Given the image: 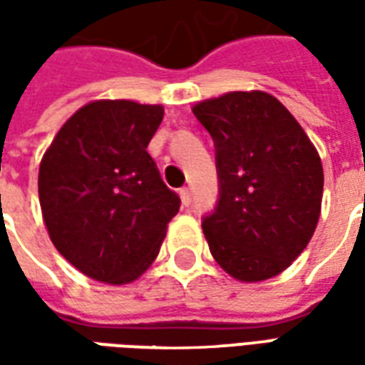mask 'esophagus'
I'll list each match as a JSON object with an SVG mask.
<instances>
[{
    "mask_svg": "<svg viewBox=\"0 0 365 365\" xmlns=\"http://www.w3.org/2000/svg\"><path fill=\"white\" fill-rule=\"evenodd\" d=\"M180 197H182V203L185 207L190 205L191 203V190L190 187H182V190H180Z\"/></svg>",
    "mask_w": 365,
    "mask_h": 365,
    "instance_id": "1",
    "label": "esophagus"
}]
</instances>
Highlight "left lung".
Listing matches in <instances>:
<instances>
[{
  "label": "left lung",
  "instance_id": "obj_1",
  "mask_svg": "<svg viewBox=\"0 0 365 365\" xmlns=\"http://www.w3.org/2000/svg\"><path fill=\"white\" fill-rule=\"evenodd\" d=\"M215 144L219 197L201 221L227 274L262 282L282 274L313 237L322 164L295 117L264 91H232L193 107Z\"/></svg>",
  "mask_w": 365,
  "mask_h": 365
}]
</instances>
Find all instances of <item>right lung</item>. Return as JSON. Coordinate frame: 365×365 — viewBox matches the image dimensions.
<instances>
[{
	"label": "right lung",
	"instance_id": "obj_1",
	"mask_svg": "<svg viewBox=\"0 0 365 365\" xmlns=\"http://www.w3.org/2000/svg\"><path fill=\"white\" fill-rule=\"evenodd\" d=\"M160 105L93 101L54 136L38 170L44 222L64 258L97 282L128 283L158 256L180 195L146 152Z\"/></svg>",
	"mask_w": 365,
	"mask_h": 365
}]
</instances>
